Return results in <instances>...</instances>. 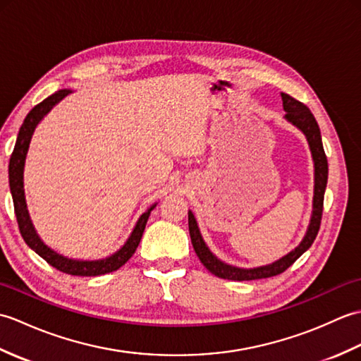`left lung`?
Returning a JSON list of instances; mask_svg holds the SVG:
<instances>
[{"label":"left lung","mask_w":361,"mask_h":361,"mask_svg":"<svg viewBox=\"0 0 361 361\" xmlns=\"http://www.w3.org/2000/svg\"><path fill=\"white\" fill-rule=\"evenodd\" d=\"M282 97V106L286 111V119L291 126H295L298 130H301L305 140L309 142V149L312 153L313 167H315V186H313V208L310 216V224L307 226L302 240L299 242L295 250L287 252L286 256L274 260L271 264L252 267V268H240L235 265H229L224 260H220L206 245L203 235L200 233V228L195 220L192 211H189V234L190 242L197 252L200 262L217 278L229 279V281H252V279H262V278H271V276L279 274L286 271L287 268L295 262L298 257H301L305 251H307L315 237L319 231L321 216H323V202H324V192L327 186V175H329V166L327 158L323 147V141H321V132L318 127V122L313 116L312 111L305 106L302 102L296 101L291 96L281 93Z\"/></svg>","instance_id":"left-lung-1"}]
</instances>
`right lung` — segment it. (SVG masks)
<instances>
[{
    "label": "right lung",
    "instance_id": "right-lung-1",
    "mask_svg": "<svg viewBox=\"0 0 361 361\" xmlns=\"http://www.w3.org/2000/svg\"><path fill=\"white\" fill-rule=\"evenodd\" d=\"M73 93L71 90H59L56 93L46 97L43 102L35 105L32 110L27 113V116L23 121L20 127V132L17 136V142H15L13 152L11 155L9 161V186H11V194L13 200V208H15V216H17L20 233L23 239L27 243L30 250H34L38 256L43 257L46 262L52 265L57 270L63 271L66 274L73 276H101L105 273L116 271L118 268L124 265L127 260L133 256L136 251L137 245L141 242L142 233L145 229V224H147L150 212L155 208L157 203H153L147 211L142 212L140 219H137L133 231L130 233L128 239L122 247L113 252V255L106 256L104 259H96V260H80V259H71L66 257L60 252L54 251L51 247H48L42 237L38 235L37 229L32 224V219H30V214L27 211V203H26V195H25V164H26V157L29 150L30 140H32V135L35 132L37 126L40 124L42 119L48 114L54 106H56L62 99H65L68 94Z\"/></svg>",
    "mask_w": 361,
    "mask_h": 361
}]
</instances>
